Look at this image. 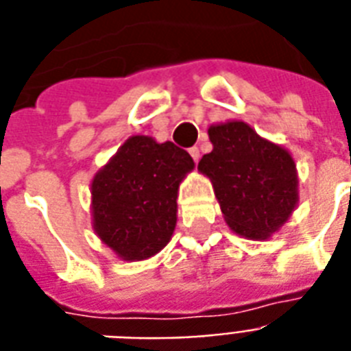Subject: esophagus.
<instances>
[{
  "label": "esophagus",
  "instance_id": "obj_1",
  "mask_svg": "<svg viewBox=\"0 0 351 351\" xmlns=\"http://www.w3.org/2000/svg\"><path fill=\"white\" fill-rule=\"evenodd\" d=\"M190 156H192V159H194V161L195 162H197V161H199V148H195V146H194V148H190Z\"/></svg>",
  "mask_w": 351,
  "mask_h": 351
}]
</instances>
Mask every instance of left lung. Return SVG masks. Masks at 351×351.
I'll use <instances>...</instances> for the list:
<instances>
[{"instance_id": "8db88e82", "label": "left lung", "mask_w": 351, "mask_h": 351, "mask_svg": "<svg viewBox=\"0 0 351 351\" xmlns=\"http://www.w3.org/2000/svg\"><path fill=\"white\" fill-rule=\"evenodd\" d=\"M208 138L213 152L201 157L197 170L210 179L225 223L247 240L271 238L298 205L293 156L243 121L213 124Z\"/></svg>"}]
</instances>
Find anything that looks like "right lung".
Wrapping results in <instances>:
<instances>
[{
    "label": "right lung",
    "mask_w": 351,
    "mask_h": 351,
    "mask_svg": "<svg viewBox=\"0 0 351 351\" xmlns=\"http://www.w3.org/2000/svg\"><path fill=\"white\" fill-rule=\"evenodd\" d=\"M194 170L189 152L132 135L91 181L95 234L124 262H141L172 240L178 192Z\"/></svg>",
    "instance_id": "add662e5"
}]
</instances>
